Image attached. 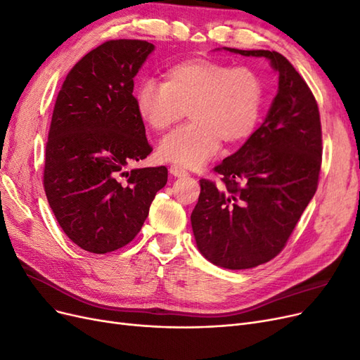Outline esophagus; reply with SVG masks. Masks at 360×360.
I'll use <instances>...</instances> for the list:
<instances>
[{"label":"esophagus","instance_id":"1","mask_svg":"<svg viewBox=\"0 0 360 360\" xmlns=\"http://www.w3.org/2000/svg\"><path fill=\"white\" fill-rule=\"evenodd\" d=\"M169 172L172 174L174 177H184V176H188V172L184 171L183 168L177 167V165H171V168H169Z\"/></svg>","mask_w":360,"mask_h":360}]
</instances>
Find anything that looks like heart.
<instances>
[{"label": "heart", "instance_id": "1", "mask_svg": "<svg viewBox=\"0 0 360 360\" xmlns=\"http://www.w3.org/2000/svg\"><path fill=\"white\" fill-rule=\"evenodd\" d=\"M264 86L249 68H231L210 60L177 64L165 82L141 79L134 90L135 110L155 130H167L186 115L189 124L160 141L162 160L184 168L202 167L221 147L246 139L263 110Z\"/></svg>", "mask_w": 360, "mask_h": 360}]
</instances>
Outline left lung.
I'll return each mask as SVG.
<instances>
[{"label":"left lung","instance_id":"obj_1","mask_svg":"<svg viewBox=\"0 0 360 360\" xmlns=\"http://www.w3.org/2000/svg\"><path fill=\"white\" fill-rule=\"evenodd\" d=\"M222 49L266 58L278 73V93L264 122L214 168L225 186L200 180L201 193L191 214L202 257L214 266L242 270L275 258L312 200L321 165V124L314 94L284 56Z\"/></svg>","mask_w":360,"mask_h":360}]
</instances>
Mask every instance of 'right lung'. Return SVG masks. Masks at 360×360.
<instances>
[{"mask_svg": "<svg viewBox=\"0 0 360 360\" xmlns=\"http://www.w3.org/2000/svg\"><path fill=\"white\" fill-rule=\"evenodd\" d=\"M155 51L146 40H110L86 53L58 93L45 158V192L70 240L93 254L139 233L168 169L134 168L151 147L134 103V78Z\"/></svg>", "mask_w": 360, "mask_h": 360, "instance_id": "add662e5", "label": "right lung"}]
</instances>
